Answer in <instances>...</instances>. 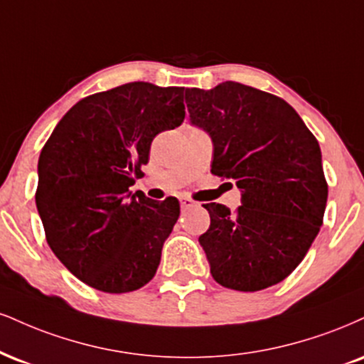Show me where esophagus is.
I'll list each match as a JSON object with an SVG mask.
<instances>
[{
    "label": "esophagus",
    "mask_w": 364,
    "mask_h": 364,
    "mask_svg": "<svg viewBox=\"0 0 364 364\" xmlns=\"http://www.w3.org/2000/svg\"><path fill=\"white\" fill-rule=\"evenodd\" d=\"M179 203H181V208L183 210L196 207V201H193L191 198H188V196H181V198H179Z\"/></svg>",
    "instance_id": "obj_1"
}]
</instances>
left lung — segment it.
Listing matches in <instances>:
<instances>
[{"label":"left lung","mask_w":364,"mask_h":364,"mask_svg":"<svg viewBox=\"0 0 364 364\" xmlns=\"http://www.w3.org/2000/svg\"><path fill=\"white\" fill-rule=\"evenodd\" d=\"M193 124L213 142L212 174L234 179L240 207L205 203L200 235L210 273L222 287L259 291L290 277L323 222L327 181L315 135L279 96L225 81L186 90Z\"/></svg>","instance_id":"1"}]
</instances>
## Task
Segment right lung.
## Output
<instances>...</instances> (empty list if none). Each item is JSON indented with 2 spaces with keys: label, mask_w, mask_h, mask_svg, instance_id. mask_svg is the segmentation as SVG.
<instances>
[{
  "label": "right lung",
  "mask_w": 364,
  "mask_h": 364,
  "mask_svg": "<svg viewBox=\"0 0 364 364\" xmlns=\"http://www.w3.org/2000/svg\"><path fill=\"white\" fill-rule=\"evenodd\" d=\"M185 87L135 81L86 96L38 157L35 191L52 252L76 278L127 293L154 278L179 201L130 196L157 134L185 120Z\"/></svg>",
  "instance_id": "1"
}]
</instances>
